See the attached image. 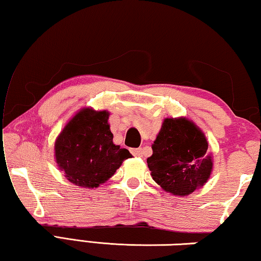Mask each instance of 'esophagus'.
<instances>
[{"label": "esophagus", "mask_w": 261, "mask_h": 261, "mask_svg": "<svg viewBox=\"0 0 261 261\" xmlns=\"http://www.w3.org/2000/svg\"><path fill=\"white\" fill-rule=\"evenodd\" d=\"M131 153H132V155H135V156H138V158H140V156H143V148H131Z\"/></svg>", "instance_id": "obj_1"}]
</instances>
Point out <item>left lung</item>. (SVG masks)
Returning <instances> with one entry per match:
<instances>
[{"instance_id": "obj_1", "label": "left lung", "mask_w": 261, "mask_h": 261, "mask_svg": "<svg viewBox=\"0 0 261 261\" xmlns=\"http://www.w3.org/2000/svg\"><path fill=\"white\" fill-rule=\"evenodd\" d=\"M199 127L185 117L166 118L147 165L153 179L175 196H188L208 180L213 160Z\"/></svg>"}]
</instances>
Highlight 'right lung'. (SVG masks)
<instances>
[{
  "label": "right lung",
  "instance_id": "right-lung-1",
  "mask_svg": "<svg viewBox=\"0 0 261 261\" xmlns=\"http://www.w3.org/2000/svg\"><path fill=\"white\" fill-rule=\"evenodd\" d=\"M108 118L107 110L83 108L57 137L56 163L74 185L98 188L131 156L126 148L113 143Z\"/></svg>",
  "mask_w": 261,
  "mask_h": 261
}]
</instances>
